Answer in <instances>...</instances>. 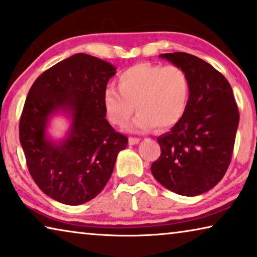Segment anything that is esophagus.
Segmentation results:
<instances>
[{
  "mask_svg": "<svg viewBox=\"0 0 257 257\" xmlns=\"http://www.w3.org/2000/svg\"><path fill=\"white\" fill-rule=\"evenodd\" d=\"M139 141H140V139L139 138H133V137H131L128 139V144L130 145H137V144H139Z\"/></svg>",
  "mask_w": 257,
  "mask_h": 257,
  "instance_id": "1",
  "label": "esophagus"
}]
</instances>
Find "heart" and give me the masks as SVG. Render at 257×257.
Here are the masks:
<instances>
[{
	"label": "heart",
	"instance_id": "heart-1",
	"mask_svg": "<svg viewBox=\"0 0 257 257\" xmlns=\"http://www.w3.org/2000/svg\"><path fill=\"white\" fill-rule=\"evenodd\" d=\"M118 88H106L103 106L113 125L124 127L135 112L139 113L131 130L146 133L158 126L169 128L182 119L190 97V81L178 66L138 64L118 76Z\"/></svg>",
	"mask_w": 257,
	"mask_h": 257
}]
</instances>
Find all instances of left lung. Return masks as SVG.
<instances>
[{
    "label": "left lung",
    "mask_w": 257,
    "mask_h": 257,
    "mask_svg": "<svg viewBox=\"0 0 257 257\" xmlns=\"http://www.w3.org/2000/svg\"><path fill=\"white\" fill-rule=\"evenodd\" d=\"M160 57L187 73L190 97L182 119L158 138L161 155L151 170L168 190L198 196L215 187L228 168L239 126L237 105L228 81L206 61L184 52Z\"/></svg>",
    "instance_id": "1"
}]
</instances>
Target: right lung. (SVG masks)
I'll list each match as a JSON object with an SVG mask.
<instances>
[{"instance_id":"add662e5","label":"right lung","mask_w":257,"mask_h":257,"mask_svg":"<svg viewBox=\"0 0 257 257\" xmlns=\"http://www.w3.org/2000/svg\"><path fill=\"white\" fill-rule=\"evenodd\" d=\"M116 68L84 53L44 72L30 89L20 121V141L29 172L40 190L67 205H80L101 192L128 139L105 119L103 94ZM59 112L71 118L61 142L47 136Z\"/></svg>"}]
</instances>
